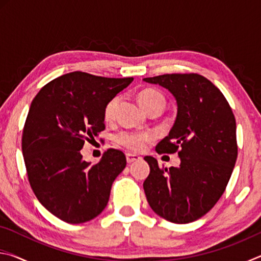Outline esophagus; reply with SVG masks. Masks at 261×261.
Listing matches in <instances>:
<instances>
[{
	"mask_svg": "<svg viewBox=\"0 0 261 261\" xmlns=\"http://www.w3.org/2000/svg\"><path fill=\"white\" fill-rule=\"evenodd\" d=\"M139 159H141L139 155H137V154H132V153H126V161L127 163H131L134 161H137L139 160Z\"/></svg>",
	"mask_w": 261,
	"mask_h": 261,
	"instance_id": "1",
	"label": "esophagus"
}]
</instances>
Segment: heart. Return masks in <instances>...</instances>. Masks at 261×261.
I'll list each match as a JSON object with an SVG mask.
<instances>
[{
	"label": "heart",
	"mask_w": 261,
	"mask_h": 261,
	"mask_svg": "<svg viewBox=\"0 0 261 261\" xmlns=\"http://www.w3.org/2000/svg\"><path fill=\"white\" fill-rule=\"evenodd\" d=\"M138 101L141 107L146 112H151L152 109L156 107L165 108V96L153 88H146L139 92ZM120 103V96L115 95L114 98L110 99L107 105H106L103 115L106 120H112L116 113L117 106ZM149 136L146 134H137V132H121L116 136V141L121 144L122 146L131 149V151H140L145 146L146 141H148Z\"/></svg>",
	"instance_id": "1"
}]
</instances>
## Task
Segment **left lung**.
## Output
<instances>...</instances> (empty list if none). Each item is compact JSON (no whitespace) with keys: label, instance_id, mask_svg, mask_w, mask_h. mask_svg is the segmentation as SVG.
<instances>
[{"label":"left lung","instance_id":"obj_1","mask_svg":"<svg viewBox=\"0 0 261 261\" xmlns=\"http://www.w3.org/2000/svg\"><path fill=\"white\" fill-rule=\"evenodd\" d=\"M167 88L177 102V116L155 151L178 153V167L161 168L145 156L149 175L144 191L151 208L174 223L204 216L222 196L237 159L236 120L227 99L198 73H167L144 78Z\"/></svg>","mask_w":261,"mask_h":261}]
</instances>
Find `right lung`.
Masks as SVG:
<instances>
[{"mask_svg": "<svg viewBox=\"0 0 261 261\" xmlns=\"http://www.w3.org/2000/svg\"><path fill=\"white\" fill-rule=\"evenodd\" d=\"M132 81L70 72L46 84L31 103L21 138L29 182L42 206L64 222L98 216L126 166L118 149H107L95 165L83 160L81 149L105 130L106 105Z\"/></svg>", "mask_w": 261, "mask_h": 261, "instance_id": "add662e5", "label": "right lung"}]
</instances>
